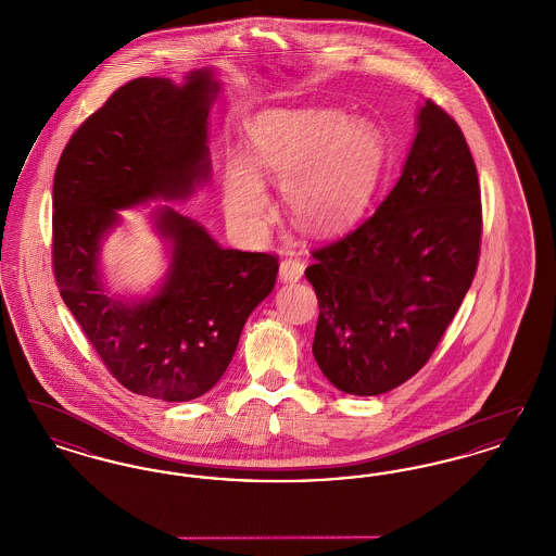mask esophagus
<instances>
[{
    "label": "esophagus",
    "instance_id": "obj_1",
    "mask_svg": "<svg viewBox=\"0 0 556 556\" xmlns=\"http://www.w3.org/2000/svg\"><path fill=\"white\" fill-rule=\"evenodd\" d=\"M302 275H304V261L300 258V254L290 252V254L281 261V265H279V277H281V281H283V283H295V281L302 279Z\"/></svg>",
    "mask_w": 556,
    "mask_h": 556
}]
</instances>
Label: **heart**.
Segmentation results:
<instances>
[{
    "mask_svg": "<svg viewBox=\"0 0 556 556\" xmlns=\"http://www.w3.org/2000/svg\"><path fill=\"white\" fill-rule=\"evenodd\" d=\"M383 160V135L367 118L268 110L250 129L245 159L227 160L223 208L233 225L258 233L270 212L263 179H273L302 229L336 233L365 208Z\"/></svg>",
    "mask_w": 556,
    "mask_h": 556,
    "instance_id": "1",
    "label": "heart"
}]
</instances>
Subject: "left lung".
<instances>
[{
  "label": "left lung",
  "instance_id": "1",
  "mask_svg": "<svg viewBox=\"0 0 556 556\" xmlns=\"http://www.w3.org/2000/svg\"><path fill=\"white\" fill-rule=\"evenodd\" d=\"M481 193L465 135L425 100L402 175L375 214L313 252V354L344 394L379 396L424 367L471 288Z\"/></svg>",
  "mask_w": 556,
  "mask_h": 556
}]
</instances>
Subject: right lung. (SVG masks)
<instances>
[{
	"mask_svg": "<svg viewBox=\"0 0 556 556\" xmlns=\"http://www.w3.org/2000/svg\"><path fill=\"white\" fill-rule=\"evenodd\" d=\"M212 68L131 80L91 114L53 177V273L60 295L106 369L132 394L187 402L216 386L241 329L275 288L277 256L220 248L173 206L152 212L168 268L143 298L108 293L102 243L121 212L177 202L211 179Z\"/></svg>",
	"mask_w": 556,
	"mask_h": 556,
	"instance_id": "add662e5",
	"label": "right lung"
}]
</instances>
